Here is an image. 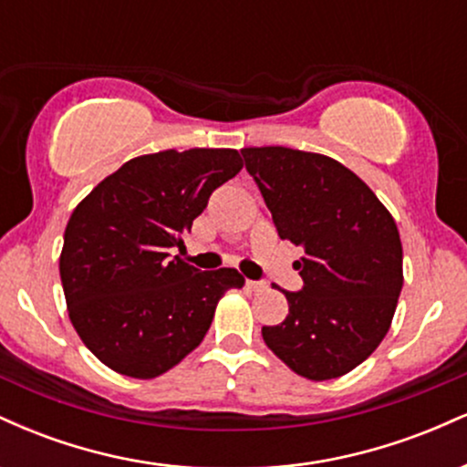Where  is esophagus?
<instances>
[{"label": "esophagus", "mask_w": 467, "mask_h": 467, "mask_svg": "<svg viewBox=\"0 0 467 467\" xmlns=\"http://www.w3.org/2000/svg\"><path fill=\"white\" fill-rule=\"evenodd\" d=\"M245 285H248L252 292H264V289L267 287L264 281H250V278H248V281H245Z\"/></svg>", "instance_id": "1"}]
</instances>
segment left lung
I'll return each instance as SVG.
<instances>
[{
	"instance_id": "obj_1",
	"label": "left lung",
	"mask_w": 467,
	"mask_h": 467,
	"mask_svg": "<svg viewBox=\"0 0 467 467\" xmlns=\"http://www.w3.org/2000/svg\"><path fill=\"white\" fill-rule=\"evenodd\" d=\"M248 173L278 237L305 250L285 292L289 314L264 327L267 349L294 373L323 382L353 371L384 340L404 285L398 223L353 171L323 153L244 149Z\"/></svg>"
}]
</instances>
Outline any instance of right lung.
Returning a JSON list of instances; mask_svg holds the SVG:
<instances>
[{"label": "right lung", "instance_id": "obj_1", "mask_svg": "<svg viewBox=\"0 0 467 467\" xmlns=\"http://www.w3.org/2000/svg\"><path fill=\"white\" fill-rule=\"evenodd\" d=\"M244 169L237 149L138 155L78 202L58 256L67 314L111 371L153 379L200 347L217 303L244 287L234 267L171 259L211 192Z\"/></svg>", "mask_w": 467, "mask_h": 467}]
</instances>
